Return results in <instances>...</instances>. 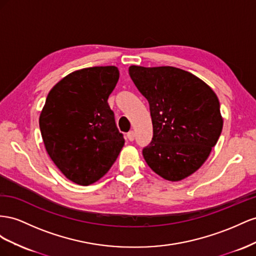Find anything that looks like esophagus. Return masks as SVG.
Returning <instances> with one entry per match:
<instances>
[{"label": "esophagus", "mask_w": 256, "mask_h": 256, "mask_svg": "<svg viewBox=\"0 0 256 256\" xmlns=\"http://www.w3.org/2000/svg\"><path fill=\"white\" fill-rule=\"evenodd\" d=\"M126 137H128V140L130 142H133L135 140V132H134V130H130V132L126 134Z\"/></svg>", "instance_id": "esophagus-1"}]
</instances>
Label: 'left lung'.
I'll return each instance as SVG.
<instances>
[{"instance_id": "8db88e82", "label": "left lung", "mask_w": 256, "mask_h": 256, "mask_svg": "<svg viewBox=\"0 0 256 256\" xmlns=\"http://www.w3.org/2000/svg\"><path fill=\"white\" fill-rule=\"evenodd\" d=\"M128 74L150 106L153 138L142 151L144 160L165 180L191 176L222 132L216 94L192 72L174 66L132 65Z\"/></svg>"}]
</instances>
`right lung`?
Returning a JSON list of instances; mask_svg holds the SVG:
<instances>
[{
	"instance_id": "obj_1",
	"label": "right lung",
	"mask_w": 256,
	"mask_h": 256,
	"mask_svg": "<svg viewBox=\"0 0 256 256\" xmlns=\"http://www.w3.org/2000/svg\"><path fill=\"white\" fill-rule=\"evenodd\" d=\"M119 79L116 66L70 72L48 93L40 128L50 158L79 186H90L110 170L124 146L107 100Z\"/></svg>"
}]
</instances>
